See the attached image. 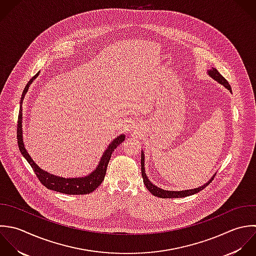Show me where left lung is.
Wrapping results in <instances>:
<instances>
[{"mask_svg": "<svg viewBox=\"0 0 256 256\" xmlns=\"http://www.w3.org/2000/svg\"><path fill=\"white\" fill-rule=\"evenodd\" d=\"M208 74L214 80H216L218 82H220V84H222L224 88H226L230 92H232V86H230L228 82L218 72V70L214 68H212L210 70H208ZM216 174H214L212 178L206 182L204 186L196 188H192V190H164L160 188H158L156 186H154L148 178L146 174V168H144V154L142 150V180H144V184L146 186V188L154 196L160 198H186L192 194H196L198 192H200V190H202L204 188H206L214 180V178L216 176Z\"/></svg>", "mask_w": 256, "mask_h": 256, "instance_id": "8db88e82", "label": "left lung"}]
</instances>
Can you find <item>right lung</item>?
<instances>
[{"instance_id":"right-lung-1","label":"right lung","mask_w":256,"mask_h":256,"mask_svg":"<svg viewBox=\"0 0 256 256\" xmlns=\"http://www.w3.org/2000/svg\"><path fill=\"white\" fill-rule=\"evenodd\" d=\"M40 72H38L36 76H34L30 82L26 84L20 98V112H18V130H16V138H18V144L20 154L26 160V162L30 164L32 168L34 170L36 176H38V180L48 190L64 194H88L92 192L102 182L106 172L108 164L110 160L112 154L114 150L124 140L126 136L120 134L116 136L106 148V150L104 152L96 168L94 170H92L90 174H88L86 176H80V178H62L58 176L52 174H48V172L42 170L30 158V156L28 154L24 144V136H22V102L32 82L36 78Z\"/></svg>"}]
</instances>
